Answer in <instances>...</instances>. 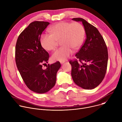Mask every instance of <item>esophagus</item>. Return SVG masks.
I'll list each match as a JSON object with an SVG mask.
<instances>
[{"mask_svg": "<svg viewBox=\"0 0 122 122\" xmlns=\"http://www.w3.org/2000/svg\"><path fill=\"white\" fill-rule=\"evenodd\" d=\"M60 63H61V64H63L64 63H65V61H60Z\"/></svg>", "mask_w": 122, "mask_h": 122, "instance_id": "esophagus-1", "label": "esophagus"}]
</instances>
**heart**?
Listing matches in <instances>:
<instances>
[{"mask_svg": "<svg viewBox=\"0 0 122 122\" xmlns=\"http://www.w3.org/2000/svg\"><path fill=\"white\" fill-rule=\"evenodd\" d=\"M51 34H43L40 37L42 47L47 51H54L59 41L62 46L52 55L54 60L65 61L73 53V49H79L83 44L85 30L83 25L75 21H60L49 29Z\"/></svg>", "mask_w": 122, "mask_h": 122, "instance_id": "heart-1", "label": "heart"}]
</instances>
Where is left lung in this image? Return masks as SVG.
Masks as SVG:
<instances>
[{
  "instance_id": "left-lung-1",
  "label": "left lung",
  "mask_w": 122,
  "mask_h": 122,
  "mask_svg": "<svg viewBox=\"0 0 122 122\" xmlns=\"http://www.w3.org/2000/svg\"><path fill=\"white\" fill-rule=\"evenodd\" d=\"M72 20L82 21L86 40L78 52L76 59L70 60L74 82L84 89L92 90L103 80L107 70L108 54L104 40L97 29L82 18Z\"/></svg>"
}]
</instances>
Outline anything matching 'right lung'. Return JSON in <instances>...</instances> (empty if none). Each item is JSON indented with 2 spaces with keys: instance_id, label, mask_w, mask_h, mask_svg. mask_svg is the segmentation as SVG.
<instances>
[{
  "instance_id": "add662e5",
  "label": "right lung",
  "mask_w": 122,
  "mask_h": 122,
  "mask_svg": "<svg viewBox=\"0 0 122 122\" xmlns=\"http://www.w3.org/2000/svg\"><path fill=\"white\" fill-rule=\"evenodd\" d=\"M49 24L40 21L30 23L19 36L15 47V61L21 76L27 87L38 93H46L55 85L61 67L57 61L48 64L46 69L42 68L49 55L42 46L40 37Z\"/></svg>"
}]
</instances>
